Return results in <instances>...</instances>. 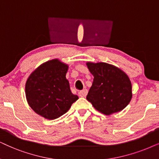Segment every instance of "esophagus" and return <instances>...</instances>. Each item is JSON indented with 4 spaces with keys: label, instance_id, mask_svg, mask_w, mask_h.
I'll list each match as a JSON object with an SVG mask.
<instances>
[{
    "label": "esophagus",
    "instance_id": "esophagus-1",
    "mask_svg": "<svg viewBox=\"0 0 159 159\" xmlns=\"http://www.w3.org/2000/svg\"><path fill=\"white\" fill-rule=\"evenodd\" d=\"M87 89H83L81 90V91H80L79 92H78V95L80 96V97H86V94H87Z\"/></svg>",
    "mask_w": 159,
    "mask_h": 159
}]
</instances>
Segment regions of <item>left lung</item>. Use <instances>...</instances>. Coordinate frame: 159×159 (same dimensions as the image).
<instances>
[{"mask_svg":"<svg viewBox=\"0 0 159 159\" xmlns=\"http://www.w3.org/2000/svg\"><path fill=\"white\" fill-rule=\"evenodd\" d=\"M93 82L86 100L106 115L122 111L132 98V85L127 74L116 66L105 62L87 61Z\"/></svg>","mask_w":159,"mask_h":159,"instance_id":"obj_1","label":"left lung"}]
</instances>
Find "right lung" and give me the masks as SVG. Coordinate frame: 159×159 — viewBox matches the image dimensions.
I'll return each instance as SVG.
<instances>
[{
	"label": "right lung",
	"instance_id": "add662e5",
	"mask_svg": "<svg viewBox=\"0 0 159 159\" xmlns=\"http://www.w3.org/2000/svg\"><path fill=\"white\" fill-rule=\"evenodd\" d=\"M69 65L58 59L49 60L34 70L25 83L28 103L37 114L55 120L68 111L78 99L66 78Z\"/></svg>",
	"mask_w": 159,
	"mask_h": 159
}]
</instances>
